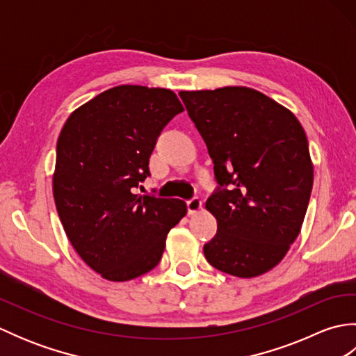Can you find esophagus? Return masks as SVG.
<instances>
[{
	"mask_svg": "<svg viewBox=\"0 0 356 356\" xmlns=\"http://www.w3.org/2000/svg\"><path fill=\"white\" fill-rule=\"evenodd\" d=\"M188 214H195L202 208V200L199 197H193L186 202Z\"/></svg>",
	"mask_w": 356,
	"mask_h": 356,
	"instance_id": "34e87169",
	"label": "esophagus"
}]
</instances>
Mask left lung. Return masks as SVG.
<instances>
[{
	"instance_id": "8db88e82",
	"label": "left lung",
	"mask_w": 356,
	"mask_h": 356,
	"mask_svg": "<svg viewBox=\"0 0 356 356\" xmlns=\"http://www.w3.org/2000/svg\"><path fill=\"white\" fill-rule=\"evenodd\" d=\"M179 96L207 143L218 185L207 200L217 234L203 254L225 274L261 275L298 237L311 199L314 168L303 127L248 87Z\"/></svg>"
}]
</instances>
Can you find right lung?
I'll return each instance as SVG.
<instances>
[{"instance_id": "obj_1", "label": "right lung", "mask_w": 356, "mask_h": 356, "mask_svg": "<svg viewBox=\"0 0 356 356\" xmlns=\"http://www.w3.org/2000/svg\"><path fill=\"white\" fill-rule=\"evenodd\" d=\"M184 111L171 90L119 86L74 110L56 143L53 195L74 251L110 282L147 274L186 214L180 199L136 194L170 120Z\"/></svg>"}]
</instances>
